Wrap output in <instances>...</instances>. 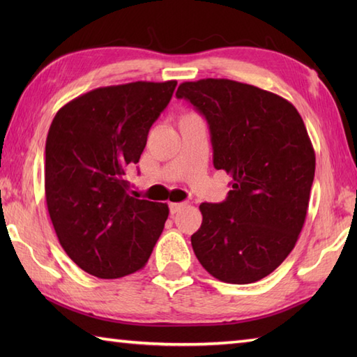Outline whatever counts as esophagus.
<instances>
[{
  "label": "esophagus",
  "instance_id": "1",
  "mask_svg": "<svg viewBox=\"0 0 357 357\" xmlns=\"http://www.w3.org/2000/svg\"><path fill=\"white\" fill-rule=\"evenodd\" d=\"M185 207V204H183V202H170L169 204V208H170V215L172 216H174L178 213V211H181Z\"/></svg>",
  "mask_w": 357,
  "mask_h": 357
}]
</instances>
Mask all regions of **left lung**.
Segmentation results:
<instances>
[{
  "instance_id": "8db88e82",
  "label": "left lung",
  "mask_w": 357,
  "mask_h": 357,
  "mask_svg": "<svg viewBox=\"0 0 357 357\" xmlns=\"http://www.w3.org/2000/svg\"><path fill=\"white\" fill-rule=\"evenodd\" d=\"M176 98L206 118L213 165L231 174L219 204L202 202L192 247L211 276L252 284L291 253L304 227L316 156L291 102L231 79L183 82Z\"/></svg>"
}]
</instances>
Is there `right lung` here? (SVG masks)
<instances>
[{
	"mask_svg": "<svg viewBox=\"0 0 357 357\" xmlns=\"http://www.w3.org/2000/svg\"><path fill=\"white\" fill-rule=\"evenodd\" d=\"M176 81L95 89L58 110L45 141V202L67 256L101 279L141 270L169 206L130 196L128 165L139 161L150 127Z\"/></svg>",
	"mask_w": 357,
	"mask_h": 357,
	"instance_id": "obj_1",
	"label": "right lung"
}]
</instances>
